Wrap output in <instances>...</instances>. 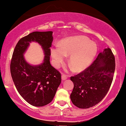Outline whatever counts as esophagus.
Here are the masks:
<instances>
[{"label": "esophagus", "mask_w": 126, "mask_h": 126, "mask_svg": "<svg viewBox=\"0 0 126 126\" xmlns=\"http://www.w3.org/2000/svg\"><path fill=\"white\" fill-rule=\"evenodd\" d=\"M67 79V76L65 74H63L62 75V80H65Z\"/></svg>", "instance_id": "34e87169"}]
</instances>
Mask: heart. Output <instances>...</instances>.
<instances>
[{"label": "heart", "mask_w": 126, "mask_h": 126, "mask_svg": "<svg viewBox=\"0 0 126 126\" xmlns=\"http://www.w3.org/2000/svg\"><path fill=\"white\" fill-rule=\"evenodd\" d=\"M97 52V46L85 36H74L65 39L61 46L56 45L51 49L53 63L56 67L61 65L70 56L68 63L73 70L80 71L91 63Z\"/></svg>", "instance_id": "obj_1"}]
</instances>
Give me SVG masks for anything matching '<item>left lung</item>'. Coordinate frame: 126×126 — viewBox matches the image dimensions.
Wrapping results in <instances>:
<instances>
[{
  "label": "left lung",
  "mask_w": 126,
  "mask_h": 126,
  "mask_svg": "<svg viewBox=\"0 0 126 126\" xmlns=\"http://www.w3.org/2000/svg\"><path fill=\"white\" fill-rule=\"evenodd\" d=\"M115 68V57L112 50L105 49L90 66L70 77L74 83L70 95L73 104L79 108L86 109L99 103L111 87Z\"/></svg>",
  "instance_id": "8db88e82"
}]
</instances>
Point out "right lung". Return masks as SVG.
Instances as JSON below:
<instances>
[{
	"label": "right lung",
	"instance_id": "right-lung-1",
	"mask_svg": "<svg viewBox=\"0 0 126 126\" xmlns=\"http://www.w3.org/2000/svg\"><path fill=\"white\" fill-rule=\"evenodd\" d=\"M38 42L45 56L43 64L32 66L25 61L23 53L30 42ZM52 32H34L22 37L14 49L10 70L12 80L20 95L30 105L43 107L53 100L61 83V74L50 63Z\"/></svg>",
	"mask_w": 126,
	"mask_h": 126
}]
</instances>
